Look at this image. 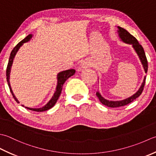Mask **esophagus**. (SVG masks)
I'll list each match as a JSON object with an SVG mask.
<instances>
[{
	"instance_id": "34e87169",
	"label": "esophagus",
	"mask_w": 156,
	"mask_h": 156,
	"mask_svg": "<svg viewBox=\"0 0 156 156\" xmlns=\"http://www.w3.org/2000/svg\"><path fill=\"white\" fill-rule=\"evenodd\" d=\"M90 63L87 60H84V61H83L81 62L80 69H85L89 67V66H90Z\"/></svg>"
}]
</instances>
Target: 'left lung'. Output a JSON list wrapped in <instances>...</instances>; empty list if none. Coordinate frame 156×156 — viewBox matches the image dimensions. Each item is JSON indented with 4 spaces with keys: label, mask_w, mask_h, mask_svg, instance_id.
<instances>
[{
    "label": "left lung",
    "mask_w": 156,
    "mask_h": 156,
    "mask_svg": "<svg viewBox=\"0 0 156 156\" xmlns=\"http://www.w3.org/2000/svg\"><path fill=\"white\" fill-rule=\"evenodd\" d=\"M117 27H118V31H117V32L119 34V36L120 37V40L122 41L123 42H125L126 44H131V45H132L133 48H134L135 51L136 53V55H137L139 56V60H140V61L143 65V67H144V71L146 73L147 72L148 65H147V58H146L144 48H143L141 44L138 42L137 40H136L134 36H133L129 32H128L126 30L119 26ZM145 79L146 78L145 76L144 81H143L141 87H139L138 91L131 97L126 98L125 100H119V101L108 100L101 96V95L100 94L99 91L96 92V96L98 98H99V100L100 101V102L106 106H108L110 108H117V107L125 106V105L132 102L133 100H135L136 98H137L141 94L143 90H144V87L145 86Z\"/></svg>",
    "instance_id": "1"
}]
</instances>
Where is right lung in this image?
Listing matches in <instances>:
<instances>
[{
	"label": "right lung",
	"mask_w": 156,
	"mask_h": 156,
	"mask_svg": "<svg viewBox=\"0 0 156 156\" xmlns=\"http://www.w3.org/2000/svg\"><path fill=\"white\" fill-rule=\"evenodd\" d=\"M32 37H33L32 34L28 35L26 37L24 38V39L22 41H21V42L14 48L13 50H12L11 52V55H10V57H9V62H8V65H7V71H6V73H7V74H6V75H7V81L8 83L9 89H10V91L11 92L12 96H13V98H14V99L18 103H19V101L17 99V98L15 97V96L13 94V92H12L11 84H10V81H9V79H10L11 70V67L12 65V62H13V60L15 58L16 55H17L18 50H20V48L22 46H23V44L24 43H26L27 42H29V41H30V40L32 38ZM75 73V69H69V70H66V71H63L58 73V75H57V85H56V91L55 92V94H54V95L52 96L51 99L49 100L48 102L45 105V106H44L42 108H29V107L25 106V108H27V109L33 110V111H36V112H44V111H46V110L52 108L55 106V104L56 103L57 100H58V98L60 96V94H61L63 84L65 83V81L67 80V79L70 77H71V76L73 75ZM22 106H24L23 105H22Z\"/></svg>",
	"instance_id": "obj_1"
}]
</instances>
